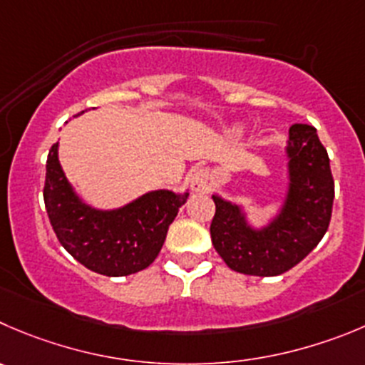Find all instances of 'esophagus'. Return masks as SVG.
Returning <instances> with one entry per match:
<instances>
[{"instance_id": "1", "label": "esophagus", "mask_w": 365, "mask_h": 365, "mask_svg": "<svg viewBox=\"0 0 365 365\" xmlns=\"http://www.w3.org/2000/svg\"><path fill=\"white\" fill-rule=\"evenodd\" d=\"M211 186V177L206 168H197L190 173V188L195 193H207Z\"/></svg>"}]
</instances>
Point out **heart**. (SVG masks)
<instances>
[{
  "mask_svg": "<svg viewBox=\"0 0 365 365\" xmlns=\"http://www.w3.org/2000/svg\"><path fill=\"white\" fill-rule=\"evenodd\" d=\"M232 134H237V136H238V134H242V130H235V133H232Z\"/></svg>",
  "mask_w": 365,
  "mask_h": 365,
  "instance_id": "b5f03b06",
  "label": "heart"
}]
</instances>
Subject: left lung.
<instances>
[{
	"label": "left lung",
	"instance_id": "8db88e82",
	"mask_svg": "<svg viewBox=\"0 0 365 365\" xmlns=\"http://www.w3.org/2000/svg\"><path fill=\"white\" fill-rule=\"evenodd\" d=\"M289 185L277 213L262 227L249 222L240 204L213 195L211 242L229 269L249 276H279L307 258L331 218L329 158L312 125L296 123L284 147Z\"/></svg>",
	"mask_w": 365,
	"mask_h": 365
}]
</instances>
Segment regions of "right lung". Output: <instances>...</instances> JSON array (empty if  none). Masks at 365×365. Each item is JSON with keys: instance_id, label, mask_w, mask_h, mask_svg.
<instances>
[{"instance_id": "1", "label": "right lung", "mask_w": 365, "mask_h": 365, "mask_svg": "<svg viewBox=\"0 0 365 365\" xmlns=\"http://www.w3.org/2000/svg\"><path fill=\"white\" fill-rule=\"evenodd\" d=\"M43 195L62 247L93 272L118 277L140 272L158 258L170 224L190 193L154 190L121 207L98 210L75 192L55 143L48 154Z\"/></svg>"}]
</instances>
